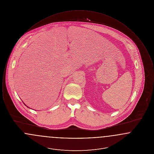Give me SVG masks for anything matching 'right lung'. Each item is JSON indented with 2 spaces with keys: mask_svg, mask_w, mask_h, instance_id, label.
<instances>
[{
  "mask_svg": "<svg viewBox=\"0 0 154 154\" xmlns=\"http://www.w3.org/2000/svg\"><path fill=\"white\" fill-rule=\"evenodd\" d=\"M23 104H25V106H26V107H28V108H29V107H28V106H26V104H25V103H23ZM29 109H30V108H29Z\"/></svg>",
  "mask_w": 154,
  "mask_h": 154,
  "instance_id": "obj_1",
  "label": "right lung"
}]
</instances>
